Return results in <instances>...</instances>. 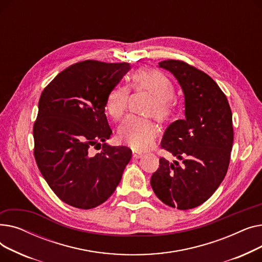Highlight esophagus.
Instances as JSON below:
<instances>
[{
	"instance_id": "34e87169",
	"label": "esophagus",
	"mask_w": 262,
	"mask_h": 262,
	"mask_svg": "<svg viewBox=\"0 0 262 262\" xmlns=\"http://www.w3.org/2000/svg\"><path fill=\"white\" fill-rule=\"evenodd\" d=\"M142 156H143V154H141V153H136V152L133 153V158H134V159H139V158H141Z\"/></svg>"
}]
</instances>
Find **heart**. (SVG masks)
I'll return each mask as SVG.
<instances>
[{
	"instance_id": "b5f03b06",
	"label": "heart",
	"mask_w": 262,
	"mask_h": 262,
	"mask_svg": "<svg viewBox=\"0 0 262 262\" xmlns=\"http://www.w3.org/2000/svg\"><path fill=\"white\" fill-rule=\"evenodd\" d=\"M132 88L136 92H146L152 96L144 109L145 116H153L159 123L171 120L173 108L171 98L174 88L171 80L154 69H142L133 77ZM130 89L125 85L117 86L109 93L106 102L108 115L115 121H120L127 109ZM157 136L155 124L148 119L128 117L118 129L119 141L136 152H143L153 145Z\"/></svg>"
}]
</instances>
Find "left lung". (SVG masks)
Instances as JSON below:
<instances>
[{
	"mask_svg": "<svg viewBox=\"0 0 262 262\" xmlns=\"http://www.w3.org/2000/svg\"><path fill=\"white\" fill-rule=\"evenodd\" d=\"M159 67L180 82L186 118L170 124L161 141L182 164L161 157L150 185L170 207L192 209L214 193L227 173L233 142L231 110L221 88L198 68L175 59L160 61Z\"/></svg>",
	"mask_w": 262,
	"mask_h": 262,
	"instance_id": "left-lung-1",
	"label": "left lung"
}]
</instances>
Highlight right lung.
<instances>
[{
    "instance_id": "1",
    "label": "right lung",
    "mask_w": 262,
    "mask_h": 262,
    "mask_svg": "<svg viewBox=\"0 0 262 262\" xmlns=\"http://www.w3.org/2000/svg\"><path fill=\"white\" fill-rule=\"evenodd\" d=\"M129 69L127 62L79 61L41 93L33 128L36 163L54 193L75 208L107 201L132 158L126 146L101 144L113 134L105 115L108 95ZM101 145L100 154L89 153Z\"/></svg>"
}]
</instances>
